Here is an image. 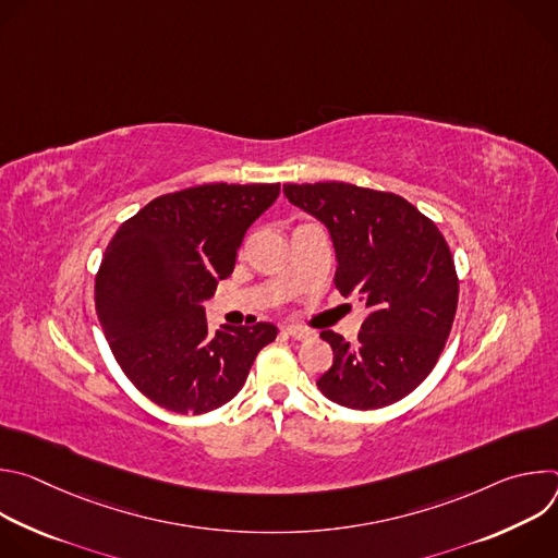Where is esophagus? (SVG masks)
Here are the masks:
<instances>
[{
  "label": "esophagus",
  "mask_w": 558,
  "mask_h": 558,
  "mask_svg": "<svg viewBox=\"0 0 558 558\" xmlns=\"http://www.w3.org/2000/svg\"><path fill=\"white\" fill-rule=\"evenodd\" d=\"M282 331H284L289 338H293V340H306V338H311V331H308V329H302V327H291V325H287V327H282Z\"/></svg>",
  "instance_id": "1"
}]
</instances>
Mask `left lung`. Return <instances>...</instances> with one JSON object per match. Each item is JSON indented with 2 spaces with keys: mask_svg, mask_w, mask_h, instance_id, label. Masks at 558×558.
I'll use <instances>...</instances> for the list:
<instances>
[{
  "mask_svg": "<svg viewBox=\"0 0 558 558\" xmlns=\"http://www.w3.org/2000/svg\"><path fill=\"white\" fill-rule=\"evenodd\" d=\"M295 207L331 233L336 289L368 308L357 344L323 331L333 366L317 379L331 402L373 411L400 402L437 364L450 336L459 280L446 238L407 198L351 183L284 185Z\"/></svg>",
  "mask_w": 558,
  "mask_h": 558,
  "instance_id": "left-lung-1",
  "label": "left lung"
}]
</instances>
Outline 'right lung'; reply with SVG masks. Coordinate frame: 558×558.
<instances>
[{
    "instance_id": "add662e5",
    "label": "right lung",
    "mask_w": 558,
    "mask_h": 558,
    "mask_svg": "<svg viewBox=\"0 0 558 558\" xmlns=\"http://www.w3.org/2000/svg\"><path fill=\"white\" fill-rule=\"evenodd\" d=\"M278 194L280 183L198 185L149 201L117 229L95 278L97 315L114 360L154 404L183 415L227 404L276 340L269 323L209 333L203 302Z\"/></svg>"
}]
</instances>
